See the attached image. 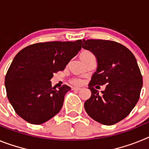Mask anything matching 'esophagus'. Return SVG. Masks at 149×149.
<instances>
[{
  "label": "esophagus",
  "instance_id": "1",
  "mask_svg": "<svg viewBox=\"0 0 149 149\" xmlns=\"http://www.w3.org/2000/svg\"><path fill=\"white\" fill-rule=\"evenodd\" d=\"M72 90H80V89H81V88L80 87H72Z\"/></svg>",
  "mask_w": 149,
  "mask_h": 149
}]
</instances>
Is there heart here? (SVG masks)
Listing matches in <instances>:
<instances>
[{
  "label": "heart",
  "mask_w": 149,
  "mask_h": 149,
  "mask_svg": "<svg viewBox=\"0 0 149 149\" xmlns=\"http://www.w3.org/2000/svg\"><path fill=\"white\" fill-rule=\"evenodd\" d=\"M93 56H94V55L89 51H84L80 54V58L81 59V60L84 63L86 62L90 57H93ZM71 83L74 85H81V84H82V80L80 78H77V77H74V78H72L71 80Z\"/></svg>",
  "instance_id": "b5f03b06"
}]
</instances>
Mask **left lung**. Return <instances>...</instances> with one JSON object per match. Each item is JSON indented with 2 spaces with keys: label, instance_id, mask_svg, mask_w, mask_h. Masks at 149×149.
I'll return each mask as SVG.
<instances>
[{
  "label": "left lung",
  "instance_id": "1",
  "mask_svg": "<svg viewBox=\"0 0 149 149\" xmlns=\"http://www.w3.org/2000/svg\"><path fill=\"white\" fill-rule=\"evenodd\" d=\"M82 48L94 54L98 61L89 84L92 95L84 108L96 122L114 125L130 114L139 98L143 76L136 58L128 48L114 41L83 39ZM105 84V90L99 94L94 86Z\"/></svg>",
  "mask_w": 149,
  "mask_h": 149
}]
</instances>
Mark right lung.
<instances>
[{
  "label": "right lung",
  "instance_id": "add662e5",
  "mask_svg": "<svg viewBox=\"0 0 149 149\" xmlns=\"http://www.w3.org/2000/svg\"><path fill=\"white\" fill-rule=\"evenodd\" d=\"M82 40L30 45L14 57L5 76L6 95L15 113L33 125L47 122L61 110L71 88L52 87L53 74L65 66L81 49Z\"/></svg>",
  "mask_w": 149,
  "mask_h": 149
}]
</instances>
